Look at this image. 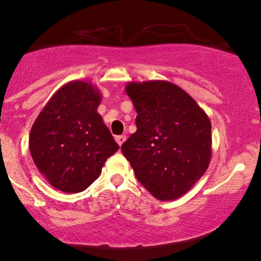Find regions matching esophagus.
I'll list each match as a JSON object with an SVG mask.
<instances>
[{
  "mask_svg": "<svg viewBox=\"0 0 261 261\" xmlns=\"http://www.w3.org/2000/svg\"><path fill=\"white\" fill-rule=\"evenodd\" d=\"M115 140H116V142H117V144H119L120 146H121V145L123 144V142H125V140H126V136H125V135H119V136H115Z\"/></svg>",
  "mask_w": 261,
  "mask_h": 261,
  "instance_id": "obj_1",
  "label": "esophagus"
}]
</instances>
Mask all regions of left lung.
<instances>
[{
	"label": "left lung",
	"instance_id": "8db88e82",
	"mask_svg": "<svg viewBox=\"0 0 261 261\" xmlns=\"http://www.w3.org/2000/svg\"><path fill=\"white\" fill-rule=\"evenodd\" d=\"M126 92L138 112V130L122 144L123 156L136 179L156 199H177L209 166V117L171 82H131Z\"/></svg>",
	"mask_w": 261,
	"mask_h": 261
}]
</instances>
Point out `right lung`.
Wrapping results in <instances>:
<instances>
[{"label":"right lung","mask_w":261,"mask_h":261,"mask_svg":"<svg viewBox=\"0 0 261 261\" xmlns=\"http://www.w3.org/2000/svg\"><path fill=\"white\" fill-rule=\"evenodd\" d=\"M100 94L91 84H66L40 112L30 134V151L41 174L54 188L80 193L101 174L119 150L97 114Z\"/></svg>","instance_id":"right-lung-1"}]
</instances>
